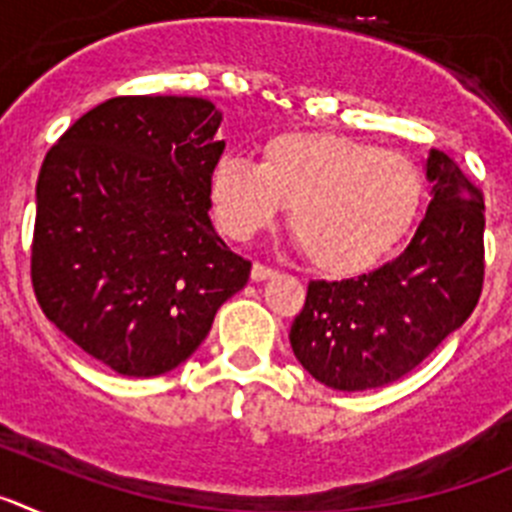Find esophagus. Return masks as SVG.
Returning <instances> with one entry per match:
<instances>
[{"mask_svg": "<svg viewBox=\"0 0 512 512\" xmlns=\"http://www.w3.org/2000/svg\"><path fill=\"white\" fill-rule=\"evenodd\" d=\"M274 274H277V271L269 269V266H264V264H253L251 266V279H253V282H266V279H271V277H274Z\"/></svg>", "mask_w": 512, "mask_h": 512, "instance_id": "34e87169", "label": "esophagus"}]
</instances>
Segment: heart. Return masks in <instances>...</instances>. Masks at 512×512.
I'll return each instance as SVG.
<instances>
[{
	"mask_svg": "<svg viewBox=\"0 0 512 512\" xmlns=\"http://www.w3.org/2000/svg\"><path fill=\"white\" fill-rule=\"evenodd\" d=\"M212 217L233 241L271 228L289 207L305 259L328 277L364 274L400 243L420 207L423 182L408 158L333 133H284L261 164L225 153L207 179Z\"/></svg>",
	"mask_w": 512,
	"mask_h": 512,
	"instance_id": "obj_1",
	"label": "heart"
}]
</instances>
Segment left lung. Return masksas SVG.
I'll list each match as a JSON object with an SVG mask.
<instances>
[{
    "mask_svg": "<svg viewBox=\"0 0 512 512\" xmlns=\"http://www.w3.org/2000/svg\"><path fill=\"white\" fill-rule=\"evenodd\" d=\"M431 202L390 264L341 282H310L289 330L297 361L325 387L361 392L413 372L467 323L485 279V200L454 158H425Z\"/></svg>",
    "mask_w": 512,
    "mask_h": 512,
    "instance_id": "obj_1",
    "label": "left lung"
}]
</instances>
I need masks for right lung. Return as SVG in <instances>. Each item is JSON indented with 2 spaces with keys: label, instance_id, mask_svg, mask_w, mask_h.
<instances>
[{
  "label": "right lung",
  "instance_id": "obj_1",
  "mask_svg": "<svg viewBox=\"0 0 512 512\" xmlns=\"http://www.w3.org/2000/svg\"><path fill=\"white\" fill-rule=\"evenodd\" d=\"M220 122L202 97H115L81 115L40 166L35 297L112 372L158 377L184 364L246 287L251 261L210 220Z\"/></svg>",
  "mask_w": 512,
  "mask_h": 512
}]
</instances>
